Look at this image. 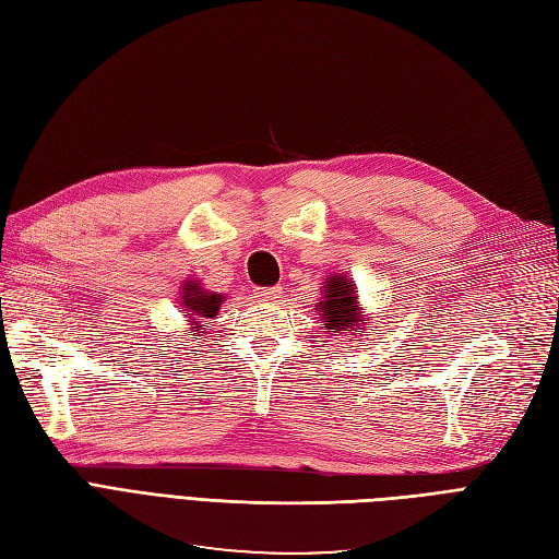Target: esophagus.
<instances>
[{
    "label": "esophagus",
    "instance_id": "34e87169",
    "mask_svg": "<svg viewBox=\"0 0 559 559\" xmlns=\"http://www.w3.org/2000/svg\"><path fill=\"white\" fill-rule=\"evenodd\" d=\"M280 294H282L280 286H263V289H257V298L261 300H275L280 298Z\"/></svg>",
    "mask_w": 559,
    "mask_h": 559
}]
</instances>
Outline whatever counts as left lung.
<instances>
[{
  "label": "left lung",
  "mask_w": 559,
  "mask_h": 559,
  "mask_svg": "<svg viewBox=\"0 0 559 559\" xmlns=\"http://www.w3.org/2000/svg\"><path fill=\"white\" fill-rule=\"evenodd\" d=\"M314 312L319 314V324L324 333L345 335L343 343H349L354 331L361 329V333H366L370 329L364 308H359L357 286L343 273L326 275Z\"/></svg>",
  "instance_id": "left-lung-1"
}]
</instances>
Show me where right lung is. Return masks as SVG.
<instances>
[{"instance_id":"1","label":"right lung","mask_w":559,"mask_h":559,"mask_svg":"<svg viewBox=\"0 0 559 559\" xmlns=\"http://www.w3.org/2000/svg\"><path fill=\"white\" fill-rule=\"evenodd\" d=\"M179 302H181V312H186V321H189V333L191 335H202L205 333V326H202V321L214 319L222 310V302L226 298V294H216L205 289V286L200 284L198 277H186L183 284L179 286ZM200 341V337H198Z\"/></svg>"}]
</instances>
